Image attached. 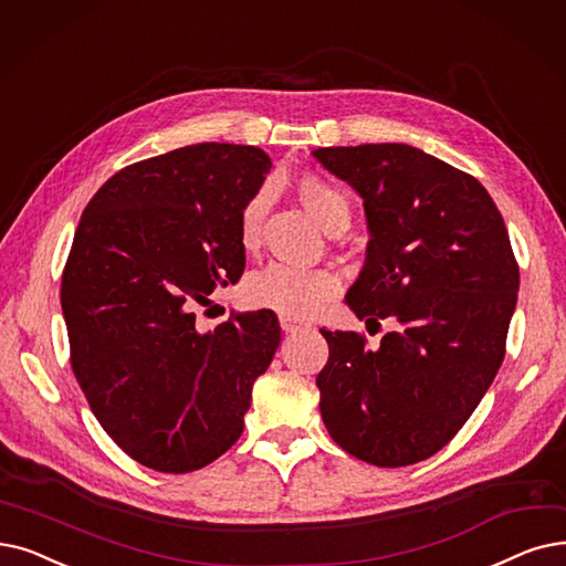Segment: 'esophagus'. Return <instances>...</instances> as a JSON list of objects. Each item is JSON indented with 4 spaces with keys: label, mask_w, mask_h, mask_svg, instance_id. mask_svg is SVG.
Masks as SVG:
<instances>
[{
    "label": "esophagus",
    "mask_w": 566,
    "mask_h": 566,
    "mask_svg": "<svg viewBox=\"0 0 566 566\" xmlns=\"http://www.w3.org/2000/svg\"><path fill=\"white\" fill-rule=\"evenodd\" d=\"M280 326H282L284 333H296V331H301L305 324L296 322V318H291V316H280Z\"/></svg>",
    "instance_id": "1"
}]
</instances>
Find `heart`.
<instances>
[{"instance_id": "b5f03b06", "label": "heart", "mask_w": 566, "mask_h": 566, "mask_svg": "<svg viewBox=\"0 0 566 566\" xmlns=\"http://www.w3.org/2000/svg\"><path fill=\"white\" fill-rule=\"evenodd\" d=\"M303 206L328 233L349 224V201L331 182L305 176L298 182ZM273 203V189L261 187L240 210L238 238L244 250H254L261 242L265 214ZM339 293V280L328 268H296L286 263H270L244 282V298L250 305L277 312L282 316L307 318L322 312Z\"/></svg>"}]
</instances>
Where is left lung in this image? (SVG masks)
Wrapping results in <instances>:
<instances>
[{
    "label": "left lung",
    "mask_w": 566,
    "mask_h": 566,
    "mask_svg": "<svg viewBox=\"0 0 566 566\" xmlns=\"http://www.w3.org/2000/svg\"><path fill=\"white\" fill-rule=\"evenodd\" d=\"M360 196L370 227L347 305L367 331L392 318L379 349L354 331H322V419L337 444L377 467L444 449L479 407L506 354L518 301L504 219L470 174L405 143L312 153Z\"/></svg>",
    "instance_id": "left-lung-1"
}]
</instances>
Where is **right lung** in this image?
<instances>
[{"label": "right lung", "instance_id": "1", "mask_svg": "<svg viewBox=\"0 0 566 566\" xmlns=\"http://www.w3.org/2000/svg\"><path fill=\"white\" fill-rule=\"evenodd\" d=\"M268 170L254 145L178 147L117 170L73 235L60 289L71 370L108 437L150 470L185 474L229 451L280 347L270 310L196 328L212 289L242 275L238 219Z\"/></svg>", "mask_w": 566, "mask_h": 566}]
</instances>
